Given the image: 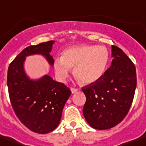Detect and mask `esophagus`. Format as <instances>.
<instances>
[{
	"mask_svg": "<svg viewBox=\"0 0 146 146\" xmlns=\"http://www.w3.org/2000/svg\"><path fill=\"white\" fill-rule=\"evenodd\" d=\"M70 90L71 92H72V93H76L78 91V89H76V88H73V87H71L70 88Z\"/></svg>",
	"mask_w": 146,
	"mask_h": 146,
	"instance_id": "esophagus-1",
	"label": "esophagus"
}]
</instances>
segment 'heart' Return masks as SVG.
Here are the masks:
<instances>
[{
    "instance_id": "1",
    "label": "heart",
    "mask_w": 146,
    "mask_h": 146,
    "mask_svg": "<svg viewBox=\"0 0 146 146\" xmlns=\"http://www.w3.org/2000/svg\"><path fill=\"white\" fill-rule=\"evenodd\" d=\"M109 62V52L102 46L76 45L63 51L61 57L53 63L54 70L61 80H65L74 67L73 73L83 84L97 81L105 72Z\"/></svg>"
}]
</instances>
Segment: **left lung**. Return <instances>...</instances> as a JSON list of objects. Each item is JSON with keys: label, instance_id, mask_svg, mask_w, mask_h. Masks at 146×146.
<instances>
[{"label": "left lung", "instance_id": "1", "mask_svg": "<svg viewBox=\"0 0 146 146\" xmlns=\"http://www.w3.org/2000/svg\"><path fill=\"white\" fill-rule=\"evenodd\" d=\"M112 65L101 77L82 88L86 98L83 115L91 127L108 129L127 115L136 88L134 63L123 51L112 46Z\"/></svg>", "mask_w": 146, "mask_h": 146}]
</instances>
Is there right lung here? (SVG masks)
<instances>
[{"label":"right lung","mask_w":146,"mask_h":146,"mask_svg":"<svg viewBox=\"0 0 146 146\" xmlns=\"http://www.w3.org/2000/svg\"><path fill=\"white\" fill-rule=\"evenodd\" d=\"M54 42L27 46L10 63L7 70L9 96L14 113L26 127L39 134L50 132L58 126L71 91L49 75L31 80L24 71V63L27 56L40 54L53 66L54 60L50 53Z\"/></svg>","instance_id":"add662e5"}]
</instances>
